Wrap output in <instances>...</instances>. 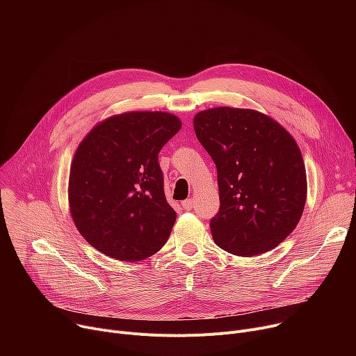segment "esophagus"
Wrapping results in <instances>:
<instances>
[{"label": "esophagus", "instance_id": "esophagus-1", "mask_svg": "<svg viewBox=\"0 0 356 356\" xmlns=\"http://www.w3.org/2000/svg\"><path fill=\"white\" fill-rule=\"evenodd\" d=\"M181 207L184 211H192L195 207V202H193V199H186L181 202Z\"/></svg>", "mask_w": 356, "mask_h": 356}]
</instances>
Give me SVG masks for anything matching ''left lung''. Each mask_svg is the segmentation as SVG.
Here are the masks:
<instances>
[{
  "label": "left lung",
  "instance_id": "obj_1",
  "mask_svg": "<svg viewBox=\"0 0 356 356\" xmlns=\"http://www.w3.org/2000/svg\"><path fill=\"white\" fill-rule=\"evenodd\" d=\"M195 133L218 170L215 244L252 257L275 248L294 231L306 203V170L287 131L252 109L202 111Z\"/></svg>",
  "mask_w": 356,
  "mask_h": 356
}]
</instances>
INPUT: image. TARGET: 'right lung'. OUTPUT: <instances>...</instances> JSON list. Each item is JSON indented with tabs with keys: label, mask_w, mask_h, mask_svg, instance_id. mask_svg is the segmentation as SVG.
I'll return each instance as SVG.
<instances>
[{
	"label": "right lung",
	"mask_w": 356,
	"mask_h": 356,
	"mask_svg": "<svg viewBox=\"0 0 356 356\" xmlns=\"http://www.w3.org/2000/svg\"><path fill=\"white\" fill-rule=\"evenodd\" d=\"M180 128L167 112H128L105 120L81 143L69 203L74 225L93 248L121 261L163 248L176 212L164 195L159 153Z\"/></svg>",
	"instance_id": "right-lung-1"
}]
</instances>
